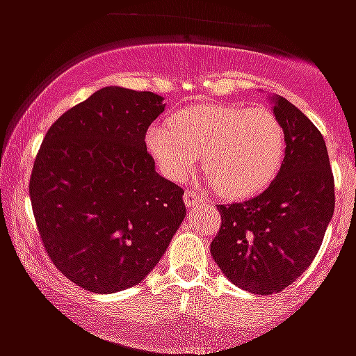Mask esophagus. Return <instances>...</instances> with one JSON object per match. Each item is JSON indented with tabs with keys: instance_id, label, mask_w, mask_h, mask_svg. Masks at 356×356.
Listing matches in <instances>:
<instances>
[{
	"instance_id": "34e87169",
	"label": "esophagus",
	"mask_w": 356,
	"mask_h": 356,
	"mask_svg": "<svg viewBox=\"0 0 356 356\" xmlns=\"http://www.w3.org/2000/svg\"><path fill=\"white\" fill-rule=\"evenodd\" d=\"M201 203V195L194 194V192H186L184 194V205L186 207H197Z\"/></svg>"
}]
</instances>
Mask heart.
<instances>
[{
  "mask_svg": "<svg viewBox=\"0 0 356 356\" xmlns=\"http://www.w3.org/2000/svg\"><path fill=\"white\" fill-rule=\"evenodd\" d=\"M145 145L161 172L184 181L201 155L203 172L225 197H249L273 181L284 155L275 114L240 103H205L147 129Z\"/></svg>",
  "mask_w": 356,
  "mask_h": 356,
  "instance_id": "obj_1",
  "label": "heart"
}]
</instances>
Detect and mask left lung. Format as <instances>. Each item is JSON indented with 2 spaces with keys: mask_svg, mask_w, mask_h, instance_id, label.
Listing matches in <instances>:
<instances>
[{
  "mask_svg": "<svg viewBox=\"0 0 356 356\" xmlns=\"http://www.w3.org/2000/svg\"><path fill=\"white\" fill-rule=\"evenodd\" d=\"M271 103L286 145L281 170L257 197L220 205L222 227L211 243L223 275L259 296L281 292L309 268L334 212L325 140L288 99Z\"/></svg>",
  "mask_w": 356,
  "mask_h": 356,
  "instance_id": "obj_1",
  "label": "left lung"
}]
</instances>
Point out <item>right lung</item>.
I'll return each instance as SVG.
<instances>
[{
    "label": "right lung",
    "mask_w": 356,
    "mask_h": 356,
    "mask_svg": "<svg viewBox=\"0 0 356 356\" xmlns=\"http://www.w3.org/2000/svg\"><path fill=\"white\" fill-rule=\"evenodd\" d=\"M164 97L105 86L64 113L36 155L29 194L42 242L70 281L113 293L144 281L186 216L145 131Z\"/></svg>",
    "instance_id": "right-lung-1"
}]
</instances>
